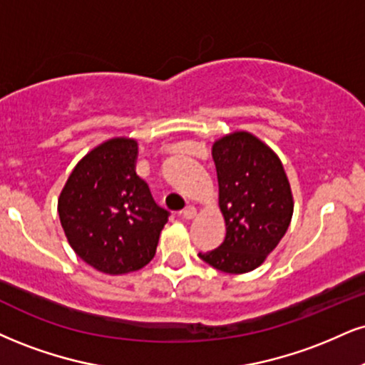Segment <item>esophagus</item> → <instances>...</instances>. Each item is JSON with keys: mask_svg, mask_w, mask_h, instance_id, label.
Returning a JSON list of instances; mask_svg holds the SVG:
<instances>
[{"mask_svg": "<svg viewBox=\"0 0 365 365\" xmlns=\"http://www.w3.org/2000/svg\"><path fill=\"white\" fill-rule=\"evenodd\" d=\"M182 216L185 219H194L197 216V209L194 205H187V207L182 210Z\"/></svg>", "mask_w": 365, "mask_h": 365, "instance_id": "1", "label": "esophagus"}]
</instances>
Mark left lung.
Segmentation results:
<instances>
[{"label":"left lung","instance_id":"8db88e82","mask_svg":"<svg viewBox=\"0 0 365 365\" xmlns=\"http://www.w3.org/2000/svg\"><path fill=\"white\" fill-rule=\"evenodd\" d=\"M212 158L226 238L199 257L226 274H247L265 262L291 225V185L279 156L245 130L217 139Z\"/></svg>","mask_w":365,"mask_h":365}]
</instances>
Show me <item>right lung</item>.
Listing matches in <instances>:
<instances>
[{
    "mask_svg": "<svg viewBox=\"0 0 365 365\" xmlns=\"http://www.w3.org/2000/svg\"><path fill=\"white\" fill-rule=\"evenodd\" d=\"M138 143L113 138L74 166L57 200L74 253L103 274L122 275L153 260L170 212L135 175Z\"/></svg>",
    "mask_w": 365,
    "mask_h": 365,
    "instance_id": "add662e5",
    "label": "right lung"
}]
</instances>
